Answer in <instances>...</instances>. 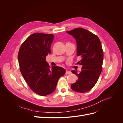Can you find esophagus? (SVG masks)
<instances>
[{
  "label": "esophagus",
  "mask_w": 123,
  "mask_h": 123,
  "mask_svg": "<svg viewBox=\"0 0 123 123\" xmlns=\"http://www.w3.org/2000/svg\"><path fill=\"white\" fill-rule=\"evenodd\" d=\"M71 73V71H68V70H66V74H70Z\"/></svg>",
  "instance_id": "obj_1"
}]
</instances>
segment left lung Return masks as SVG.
Instances as JSON below:
<instances>
[{
    "label": "left lung",
    "instance_id": "left-lung-1",
    "mask_svg": "<svg viewBox=\"0 0 123 123\" xmlns=\"http://www.w3.org/2000/svg\"><path fill=\"white\" fill-rule=\"evenodd\" d=\"M67 33L75 39L77 56L82 58L78 62L82 65L81 71L79 73L75 70L71 71L77 75L78 80L71 87L77 92H88L95 86L102 72L104 55L100 40L92 32L82 28H75Z\"/></svg>",
    "mask_w": 123,
    "mask_h": 123
}]
</instances>
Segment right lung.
Returning a JSON list of instances; mask_svg holds the SVG:
<instances>
[{
	"label": "right lung",
	"mask_w": 123,
	"mask_h": 123,
	"mask_svg": "<svg viewBox=\"0 0 123 123\" xmlns=\"http://www.w3.org/2000/svg\"><path fill=\"white\" fill-rule=\"evenodd\" d=\"M54 35L35 33L22 43L18 59L21 74L30 89L42 96L53 93L58 80L66 73L63 68L53 66L51 69L46 57L51 53Z\"/></svg>",
	"instance_id": "right-lung-1"
}]
</instances>
